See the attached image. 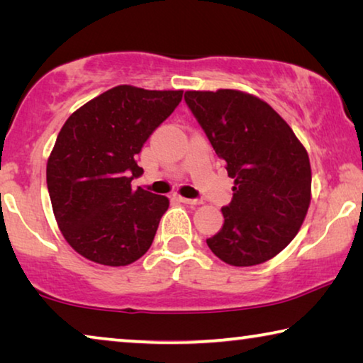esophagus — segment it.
Returning a JSON list of instances; mask_svg holds the SVG:
<instances>
[{
	"label": "esophagus",
	"instance_id": "1",
	"mask_svg": "<svg viewBox=\"0 0 363 363\" xmlns=\"http://www.w3.org/2000/svg\"><path fill=\"white\" fill-rule=\"evenodd\" d=\"M174 199H177V200L182 201V203H186V205H200V203H201L200 200H196V199H186V196H181V195H176Z\"/></svg>",
	"mask_w": 363,
	"mask_h": 363
}]
</instances>
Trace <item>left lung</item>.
I'll list each match as a JSON object with an SVG mask.
<instances>
[{
  "label": "left lung",
  "instance_id": "obj_1",
  "mask_svg": "<svg viewBox=\"0 0 363 363\" xmlns=\"http://www.w3.org/2000/svg\"><path fill=\"white\" fill-rule=\"evenodd\" d=\"M184 99L233 179L223 229L208 238V247L230 266L269 261L293 240L311 205L304 145L256 96L235 89L186 91Z\"/></svg>",
  "mask_w": 363,
  "mask_h": 363
}]
</instances>
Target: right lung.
<instances>
[{
  "instance_id": "add662e5",
  "label": "right lung",
  "mask_w": 363,
  "mask_h": 363,
  "mask_svg": "<svg viewBox=\"0 0 363 363\" xmlns=\"http://www.w3.org/2000/svg\"><path fill=\"white\" fill-rule=\"evenodd\" d=\"M181 99L182 91L120 84L65 121L48 160L46 182L60 232L86 259L128 266L150 248L169 200L133 190L131 181L144 173L138 153Z\"/></svg>"
}]
</instances>
